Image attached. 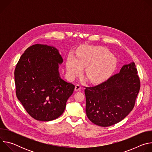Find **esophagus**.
Listing matches in <instances>:
<instances>
[{
    "label": "esophagus",
    "instance_id": "1",
    "mask_svg": "<svg viewBox=\"0 0 152 152\" xmlns=\"http://www.w3.org/2000/svg\"><path fill=\"white\" fill-rule=\"evenodd\" d=\"M80 89H81V85L79 84H77L75 86V91H78L80 90Z\"/></svg>",
    "mask_w": 152,
    "mask_h": 152
}]
</instances>
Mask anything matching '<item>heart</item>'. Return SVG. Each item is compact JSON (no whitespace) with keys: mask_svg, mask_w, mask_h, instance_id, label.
I'll return each mask as SVG.
<instances>
[{"mask_svg":"<svg viewBox=\"0 0 152 152\" xmlns=\"http://www.w3.org/2000/svg\"><path fill=\"white\" fill-rule=\"evenodd\" d=\"M115 65V58L109 50L100 47L82 48L79 50L77 57L70 53L67 59V70L70 77L79 75L86 67V76L93 83L106 80L114 70Z\"/></svg>","mask_w":152,"mask_h":152,"instance_id":"1","label":"heart"}]
</instances>
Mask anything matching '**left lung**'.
Masks as SVG:
<instances>
[{"label": "left lung", "mask_w": 152, "mask_h": 152, "mask_svg": "<svg viewBox=\"0 0 152 152\" xmlns=\"http://www.w3.org/2000/svg\"><path fill=\"white\" fill-rule=\"evenodd\" d=\"M137 73L132 62L124 65L120 73L105 82L85 87L86 114L92 123L110 126L121 121L133 110L140 89Z\"/></svg>", "instance_id": "8db88e82"}]
</instances>
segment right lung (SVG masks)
<instances>
[{"mask_svg": "<svg viewBox=\"0 0 152 152\" xmlns=\"http://www.w3.org/2000/svg\"><path fill=\"white\" fill-rule=\"evenodd\" d=\"M63 59L51 46L34 45L20 58L15 69V93L26 112L34 119L48 121L64 113L75 85L59 77Z\"/></svg>", "mask_w": 152, "mask_h": 152, "instance_id": "obj_1", "label": "right lung"}]
</instances>
